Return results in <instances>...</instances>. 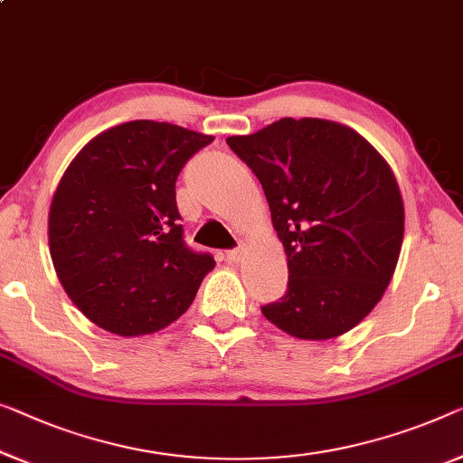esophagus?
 <instances>
[{"mask_svg": "<svg viewBox=\"0 0 463 463\" xmlns=\"http://www.w3.org/2000/svg\"><path fill=\"white\" fill-rule=\"evenodd\" d=\"M243 253H245L243 247H237V250L226 251V261H229V264H239L241 258H243Z\"/></svg>", "mask_w": 463, "mask_h": 463, "instance_id": "esophagus-1", "label": "esophagus"}]
</instances>
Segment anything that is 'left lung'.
Here are the masks:
<instances>
[{
  "label": "left lung",
  "mask_w": 463,
  "mask_h": 463,
  "mask_svg": "<svg viewBox=\"0 0 463 463\" xmlns=\"http://www.w3.org/2000/svg\"><path fill=\"white\" fill-rule=\"evenodd\" d=\"M226 143L261 183L287 253V295L261 314L306 341L357 326L402 253L405 212L391 165L354 128L322 118H280Z\"/></svg>",
  "instance_id": "obj_1"
}]
</instances>
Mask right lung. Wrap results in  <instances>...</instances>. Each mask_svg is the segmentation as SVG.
Instances as JSON below:
<instances>
[{"mask_svg":"<svg viewBox=\"0 0 463 463\" xmlns=\"http://www.w3.org/2000/svg\"><path fill=\"white\" fill-rule=\"evenodd\" d=\"M213 137L133 120L93 137L53 193L47 237L55 274L108 333H157L187 312L216 261L183 241L176 178Z\"/></svg>","mask_w":463,"mask_h":463,"instance_id":"obj_1","label":"right lung"}]
</instances>
